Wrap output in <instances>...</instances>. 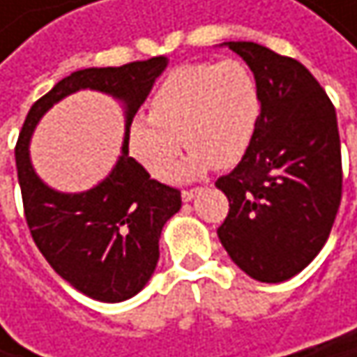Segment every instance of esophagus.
I'll use <instances>...</instances> for the list:
<instances>
[{"mask_svg":"<svg viewBox=\"0 0 357 357\" xmlns=\"http://www.w3.org/2000/svg\"><path fill=\"white\" fill-rule=\"evenodd\" d=\"M198 192H200V188H185V190H181V198H183V202H190Z\"/></svg>","mask_w":357,"mask_h":357,"instance_id":"1","label":"esophagus"}]
</instances>
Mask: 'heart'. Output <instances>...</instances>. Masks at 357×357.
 Returning a JSON list of instances; mask_svg holds the SVG:
<instances>
[{
    "label": "heart",
    "instance_id": "heart-1",
    "mask_svg": "<svg viewBox=\"0 0 357 357\" xmlns=\"http://www.w3.org/2000/svg\"><path fill=\"white\" fill-rule=\"evenodd\" d=\"M146 107L149 117L130 123L132 157L153 178L167 179L183 140L192 153L179 174L198 176L242 161L260 119V89L242 59L192 61L163 76Z\"/></svg>",
    "mask_w": 357,
    "mask_h": 357
}]
</instances>
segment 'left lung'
<instances>
[{"instance_id":"1","label":"left lung","mask_w":357,"mask_h":357,"mask_svg":"<svg viewBox=\"0 0 357 357\" xmlns=\"http://www.w3.org/2000/svg\"><path fill=\"white\" fill-rule=\"evenodd\" d=\"M227 47L258 80L260 119L238 167L215 181L229 200L217 234L246 275L279 283L314 260L335 223L343 190L337 113L298 59L248 40Z\"/></svg>"}]
</instances>
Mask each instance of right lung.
Here are the masks:
<instances>
[{"label": "right lung", "mask_w": 357, "mask_h": 357, "mask_svg": "<svg viewBox=\"0 0 357 357\" xmlns=\"http://www.w3.org/2000/svg\"><path fill=\"white\" fill-rule=\"evenodd\" d=\"M165 63V57H151L66 76L31 107L16 142L22 206L36 248L61 279L99 302H123L146 285L159 260L161 229L181 206L178 188L153 179L136 159L128 157L132 117ZM80 88L103 90L126 103L124 155L97 188L59 195L36 178L28 140L40 115Z\"/></svg>", "instance_id": "add662e5"}]
</instances>
